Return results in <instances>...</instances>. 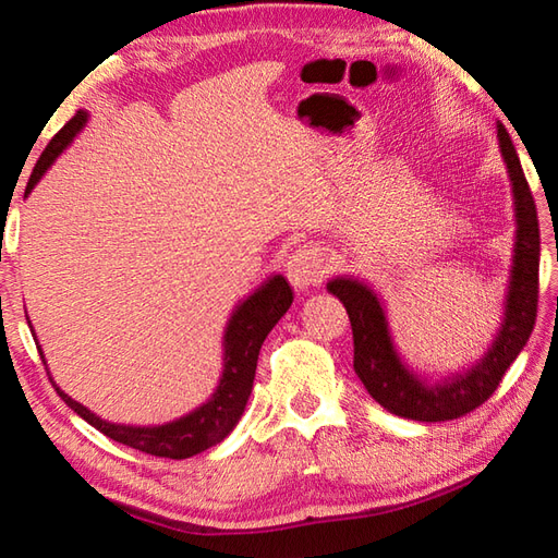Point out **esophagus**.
<instances>
[{
	"instance_id": "esophagus-1",
	"label": "esophagus",
	"mask_w": 558,
	"mask_h": 558,
	"mask_svg": "<svg viewBox=\"0 0 558 558\" xmlns=\"http://www.w3.org/2000/svg\"><path fill=\"white\" fill-rule=\"evenodd\" d=\"M327 263L315 245H300L286 263V276L295 290H310L323 282Z\"/></svg>"
}]
</instances>
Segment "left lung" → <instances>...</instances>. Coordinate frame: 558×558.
<instances>
[{
    "mask_svg": "<svg viewBox=\"0 0 558 558\" xmlns=\"http://www.w3.org/2000/svg\"><path fill=\"white\" fill-rule=\"evenodd\" d=\"M497 137L512 182L517 239L502 327L493 347L477 364H472V369L452 374L436 384L423 379L396 352L384 305L376 292L356 278H335L327 282V290L342 300L352 323L356 376L376 403L401 418L436 423L475 411L495 393L509 364L522 352L534 329L536 302H539V219H536L532 189L526 184L512 137L502 122H497Z\"/></svg>",
    "mask_w": 558,
    "mask_h": 558,
    "instance_id": "left-lung-1",
    "label": "left lung"
}]
</instances>
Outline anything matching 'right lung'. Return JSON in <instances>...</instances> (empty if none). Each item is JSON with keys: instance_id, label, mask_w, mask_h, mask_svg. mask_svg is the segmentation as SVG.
Listing matches in <instances>:
<instances>
[{"instance_id": "add662e5", "label": "right lung", "mask_w": 558, "mask_h": 558, "mask_svg": "<svg viewBox=\"0 0 558 558\" xmlns=\"http://www.w3.org/2000/svg\"><path fill=\"white\" fill-rule=\"evenodd\" d=\"M86 122H88V112L78 110L59 132H56L51 143L46 145V149L41 153L39 162L34 167L24 196L32 192L36 182L44 177L46 169L53 165V159L73 143V137L78 135ZM290 305H292V290H290V282L282 276L268 278L256 292H253V295L245 298L241 305L233 310L229 325H226L223 372H221L219 386H216V391L211 393V399L202 403L199 409H194L192 413L182 415V418L165 423V426H120V423H108L102 421L100 415L88 411L83 403L73 401L71 396L63 393L56 384L53 389L75 413L81 415L83 421H88L93 428L106 433L108 438L122 442V446H130L155 458H172V460L192 458L196 452L214 448L216 442H221L235 428V423H239V418L243 415L245 403H248L253 379H256L260 347L266 342L270 329L278 325V319L288 313ZM34 342H36V332H34ZM39 354H41V347H39Z\"/></svg>"}]
</instances>
